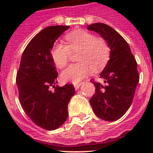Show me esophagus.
Here are the masks:
<instances>
[{
	"mask_svg": "<svg viewBox=\"0 0 153 153\" xmlns=\"http://www.w3.org/2000/svg\"><path fill=\"white\" fill-rule=\"evenodd\" d=\"M81 85H82V83H75V84H74V88H75V90H77L79 88V86H80Z\"/></svg>",
	"mask_w": 153,
	"mask_h": 153,
	"instance_id": "34e87169",
	"label": "esophagus"
}]
</instances>
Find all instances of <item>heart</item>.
<instances>
[{"label":"heart","instance_id":"obj_1","mask_svg":"<svg viewBox=\"0 0 153 153\" xmlns=\"http://www.w3.org/2000/svg\"><path fill=\"white\" fill-rule=\"evenodd\" d=\"M67 45L55 43L51 49V56L59 69L64 68L70 60L71 53H78L79 63L70 65L61 74L65 82L76 83L92 71H100L106 67L111 55L108 42L97 37L88 31L78 30L66 36Z\"/></svg>","mask_w":153,"mask_h":153}]
</instances>
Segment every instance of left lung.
Returning <instances> with one entry per match:
<instances>
[{
  "instance_id": "8db88e82",
  "label": "left lung",
  "mask_w": 153,
  "mask_h": 153,
  "mask_svg": "<svg viewBox=\"0 0 153 153\" xmlns=\"http://www.w3.org/2000/svg\"><path fill=\"white\" fill-rule=\"evenodd\" d=\"M87 27L105 39L111 49L109 62L100 74L104 83L93 81L96 90L90 102L96 116L113 122L121 118L132 104L140 81L137 63L129 44L111 27L96 23Z\"/></svg>"
}]
</instances>
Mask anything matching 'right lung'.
Instances as JSON below:
<instances>
[{
	"label": "right lung",
	"instance_id": "obj_1",
	"mask_svg": "<svg viewBox=\"0 0 153 153\" xmlns=\"http://www.w3.org/2000/svg\"><path fill=\"white\" fill-rule=\"evenodd\" d=\"M69 28L56 25L39 32L23 52L17 74L23 109L36 126L46 130H54L64 123L68 117V103L75 94L72 84L55 86L57 71L51 56L55 41Z\"/></svg>",
	"mask_w": 153,
	"mask_h": 153
}]
</instances>
